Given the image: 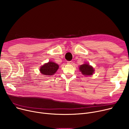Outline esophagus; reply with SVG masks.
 Instances as JSON below:
<instances>
[{"instance_id": "esophagus-1", "label": "esophagus", "mask_w": 129, "mask_h": 129, "mask_svg": "<svg viewBox=\"0 0 129 129\" xmlns=\"http://www.w3.org/2000/svg\"><path fill=\"white\" fill-rule=\"evenodd\" d=\"M72 63H73V62H72V61H67V64H69V65H70V64H72Z\"/></svg>"}]
</instances>
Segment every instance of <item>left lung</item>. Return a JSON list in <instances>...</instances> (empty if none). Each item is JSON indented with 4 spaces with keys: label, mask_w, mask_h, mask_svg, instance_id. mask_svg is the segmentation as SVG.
Masks as SVG:
<instances>
[{
    "label": "left lung",
    "mask_w": 129,
    "mask_h": 129,
    "mask_svg": "<svg viewBox=\"0 0 129 129\" xmlns=\"http://www.w3.org/2000/svg\"><path fill=\"white\" fill-rule=\"evenodd\" d=\"M79 69L80 72H82V74L85 76L92 75L94 72L92 66L87 63L81 65L79 66Z\"/></svg>",
    "instance_id": "8db88e82"
}]
</instances>
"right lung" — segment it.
Segmentation results:
<instances>
[{
  "label": "right lung",
  "instance_id": "add662e5",
  "mask_svg": "<svg viewBox=\"0 0 129 129\" xmlns=\"http://www.w3.org/2000/svg\"><path fill=\"white\" fill-rule=\"evenodd\" d=\"M59 66L53 62H49L40 67V71L43 75L52 76L55 74L58 69Z\"/></svg>",
  "mask_w": 129,
  "mask_h": 129
}]
</instances>
